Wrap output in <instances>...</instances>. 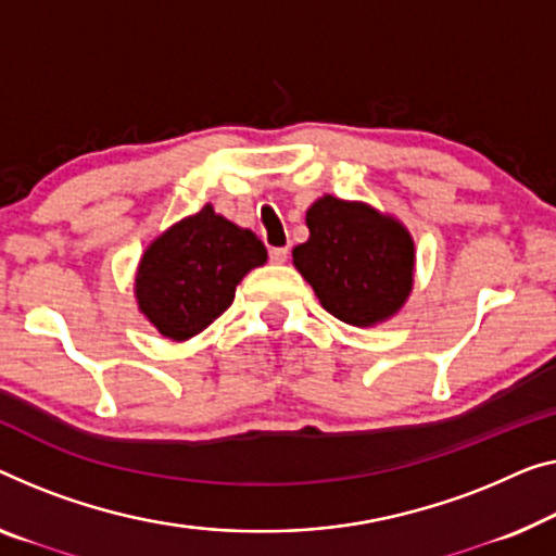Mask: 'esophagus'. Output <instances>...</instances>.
Segmentation results:
<instances>
[{
  "mask_svg": "<svg viewBox=\"0 0 556 556\" xmlns=\"http://www.w3.org/2000/svg\"><path fill=\"white\" fill-rule=\"evenodd\" d=\"M287 256H289L287 247H275V250H269V262L271 264H285Z\"/></svg>",
  "mask_w": 556,
  "mask_h": 556,
  "instance_id": "34e87169",
  "label": "esophagus"
}]
</instances>
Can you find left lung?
Listing matches in <instances>:
<instances>
[{"instance_id": "8db88e82", "label": "left lung", "mask_w": 556, "mask_h": 556, "mask_svg": "<svg viewBox=\"0 0 556 556\" xmlns=\"http://www.w3.org/2000/svg\"><path fill=\"white\" fill-rule=\"evenodd\" d=\"M306 227L294 267L329 314L371 327L402 309L414 281V242L402 222L325 194L306 210Z\"/></svg>"}]
</instances>
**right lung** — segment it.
Instances as JSON below:
<instances>
[{
	"instance_id": "1",
	"label": "right lung",
	"mask_w": 556,
	"mask_h": 556,
	"mask_svg": "<svg viewBox=\"0 0 556 556\" xmlns=\"http://www.w3.org/2000/svg\"><path fill=\"white\" fill-rule=\"evenodd\" d=\"M264 262L260 237L206 204L147 247L135 279L139 312L160 334L185 342L227 312L239 281Z\"/></svg>"
}]
</instances>
